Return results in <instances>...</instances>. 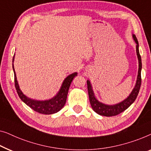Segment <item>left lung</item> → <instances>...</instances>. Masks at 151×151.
Segmentation results:
<instances>
[{
    "mask_svg": "<svg viewBox=\"0 0 151 151\" xmlns=\"http://www.w3.org/2000/svg\"><path fill=\"white\" fill-rule=\"evenodd\" d=\"M133 38L134 40L135 43H136V52L137 59H138L139 63V68L138 73H137V77L135 83V87L133 88L132 92L129 95V96L122 101L120 103H118L115 105H107L104 104L101 102L99 101L95 97L94 91H93L92 84L89 80L87 81V84H88V91L89 99H90V102L92 106V109L96 114H99L101 116H114L118 115V114L122 113L126 110L129 107H130L131 105L133 103V102L135 101L136 98L138 95L140 86H141V70H142V59L141 56L139 55V44L137 41V37H135V35L133 34Z\"/></svg>",
    "mask_w": 151,
    "mask_h": 151,
    "instance_id": "obj_1",
    "label": "left lung"
}]
</instances>
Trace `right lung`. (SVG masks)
Returning <instances> with one entry per match:
<instances>
[{"label":"right lung","mask_w":151,"mask_h":151,"mask_svg":"<svg viewBox=\"0 0 151 151\" xmlns=\"http://www.w3.org/2000/svg\"><path fill=\"white\" fill-rule=\"evenodd\" d=\"M15 56V55H14ZM14 56L13 57V63L12 67L14 73V82L15 86L18 93L19 97L24 103L30 107L31 109H33L35 111H37L40 114H55L57 112L62 109L63 106L65 104L67 99V95L70 86L73 78L77 76V73H74L71 75L67 76L66 78L63 80V81L61 84V86L59 89V92L52 99L45 100V101H37V100L32 99L30 98L27 97L26 95L23 94V92L21 91L20 87H19L18 81H17L16 72L14 70Z\"/></svg>","instance_id":"add662e5"}]
</instances>
